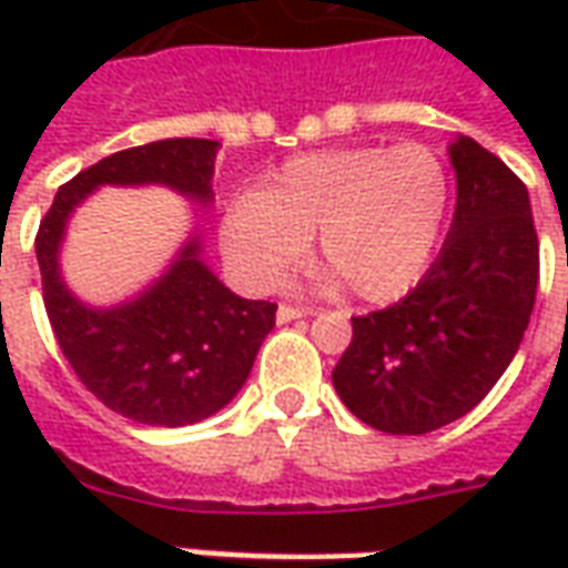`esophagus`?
Returning a JSON list of instances; mask_svg holds the SVG:
<instances>
[{
	"instance_id": "1",
	"label": "esophagus",
	"mask_w": 568,
	"mask_h": 568,
	"mask_svg": "<svg viewBox=\"0 0 568 568\" xmlns=\"http://www.w3.org/2000/svg\"><path fill=\"white\" fill-rule=\"evenodd\" d=\"M310 310L307 307H292V304H280L276 307V322L285 325V322H295V320H307Z\"/></svg>"
}]
</instances>
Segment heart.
<instances>
[{"label":"heart","mask_w":568,"mask_h":568,"mask_svg":"<svg viewBox=\"0 0 568 568\" xmlns=\"http://www.w3.org/2000/svg\"><path fill=\"white\" fill-rule=\"evenodd\" d=\"M450 212V173L426 145H362L301 154L255 194L227 203L219 227L227 267L271 292L316 240V258L368 304H389L423 280Z\"/></svg>","instance_id":"b5f03b06"}]
</instances>
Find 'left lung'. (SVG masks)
I'll return each mask as SVG.
<instances>
[{
  "label": "left lung",
  "instance_id": "8db88e82",
  "mask_svg": "<svg viewBox=\"0 0 568 568\" xmlns=\"http://www.w3.org/2000/svg\"><path fill=\"white\" fill-rule=\"evenodd\" d=\"M447 154L456 212L440 255L405 301L353 320V344L332 371L341 402L386 435H426L480 405L536 304L529 191L471 136Z\"/></svg>",
  "mask_w": 568,
  "mask_h": 568
}]
</instances>
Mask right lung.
Here are the masks:
<instances>
[{"label":"right lung","instance_id":"1","mask_svg":"<svg viewBox=\"0 0 568 568\" xmlns=\"http://www.w3.org/2000/svg\"><path fill=\"white\" fill-rule=\"evenodd\" d=\"M215 140H161L109 154L57 191L36 236V258L57 344L109 410L145 426H191L243 389L276 304L234 295L203 261L200 227L161 276L109 307L81 301L63 280L69 219L100 187H170L210 210Z\"/></svg>","mask_w":568,"mask_h":568}]
</instances>
